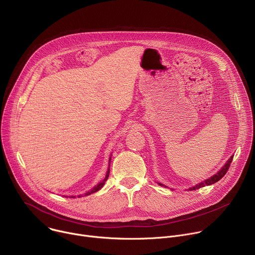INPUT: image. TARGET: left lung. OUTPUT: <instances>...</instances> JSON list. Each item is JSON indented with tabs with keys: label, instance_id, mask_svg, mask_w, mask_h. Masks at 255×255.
<instances>
[{
	"label": "left lung",
	"instance_id": "obj_1",
	"mask_svg": "<svg viewBox=\"0 0 255 255\" xmlns=\"http://www.w3.org/2000/svg\"><path fill=\"white\" fill-rule=\"evenodd\" d=\"M232 160H233V156L228 160V162L225 164V166L216 174V175H214L213 177H211V178H209V179H207V180H205L204 182H201V183H199V184H197L196 186H194V187H192V188H190L189 190L190 191H192V190H198V189H200V188H202V187H205V186H209V185H212V184H214V183H216V182H218L220 179H222L224 176H225V174L227 173V171H228V169H229V167H230V164H231V162H232ZM159 185H161V186H165V185H163V184H161V183H158Z\"/></svg>",
	"mask_w": 255,
	"mask_h": 255
}]
</instances>
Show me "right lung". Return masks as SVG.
Wrapping results in <instances>:
<instances>
[{
	"label": "right lung",
	"mask_w": 255,
	"mask_h": 255,
	"mask_svg": "<svg viewBox=\"0 0 255 255\" xmlns=\"http://www.w3.org/2000/svg\"><path fill=\"white\" fill-rule=\"evenodd\" d=\"M109 176H110V169L108 170V172H107V175H106V178L104 179V181H103V182H100V183H99L97 186H95V187H94V188H93L91 191H89V192H86V193H85V196H86V195H90V194H92V193H94V192L98 191L99 189L103 188V186L105 185V183H106V182H107V180L109 179Z\"/></svg>",
	"instance_id": "obj_1"
}]
</instances>
